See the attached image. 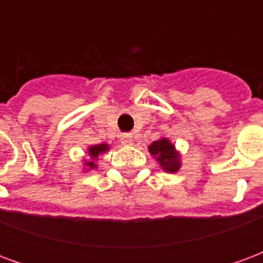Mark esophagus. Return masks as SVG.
Returning <instances> with one entry per match:
<instances>
[{
	"instance_id": "1",
	"label": "esophagus",
	"mask_w": 263,
	"mask_h": 263,
	"mask_svg": "<svg viewBox=\"0 0 263 263\" xmlns=\"http://www.w3.org/2000/svg\"><path fill=\"white\" fill-rule=\"evenodd\" d=\"M121 142L124 143V145H131L132 135H129V134H128V135H122V137H121Z\"/></svg>"
}]
</instances>
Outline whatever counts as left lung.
Segmentation results:
<instances>
[{
  "mask_svg": "<svg viewBox=\"0 0 263 263\" xmlns=\"http://www.w3.org/2000/svg\"><path fill=\"white\" fill-rule=\"evenodd\" d=\"M149 152L156 158L159 165L166 172H177L180 167V156L175 151V146L169 142V139L162 138L149 145Z\"/></svg>",
  "mask_w": 263,
  "mask_h": 263,
  "instance_id": "8db88e82",
  "label": "left lung"
}]
</instances>
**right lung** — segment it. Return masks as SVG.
I'll list each match as a JSON object with an SVG mask.
<instances>
[{
    "mask_svg": "<svg viewBox=\"0 0 263 263\" xmlns=\"http://www.w3.org/2000/svg\"><path fill=\"white\" fill-rule=\"evenodd\" d=\"M108 145L107 143H101V145H94V146H90L88 148V156L91 158V159H87L84 160V165L87 166V167H90V169H94V167H97V165L94 163V160L97 159L98 155H101L103 152H105V151H108Z\"/></svg>",
    "mask_w": 263,
    "mask_h": 263,
    "instance_id": "add662e5",
    "label": "right lung"
}]
</instances>
